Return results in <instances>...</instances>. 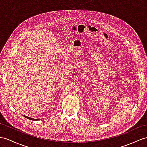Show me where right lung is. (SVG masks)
<instances>
[{"mask_svg":"<svg viewBox=\"0 0 147 147\" xmlns=\"http://www.w3.org/2000/svg\"><path fill=\"white\" fill-rule=\"evenodd\" d=\"M24 117H25L26 118H27V119H29V120H37V119H32V118H30V117H27V116H24Z\"/></svg>","mask_w":147,"mask_h":147,"instance_id":"add662e5","label":"right lung"}]
</instances>
